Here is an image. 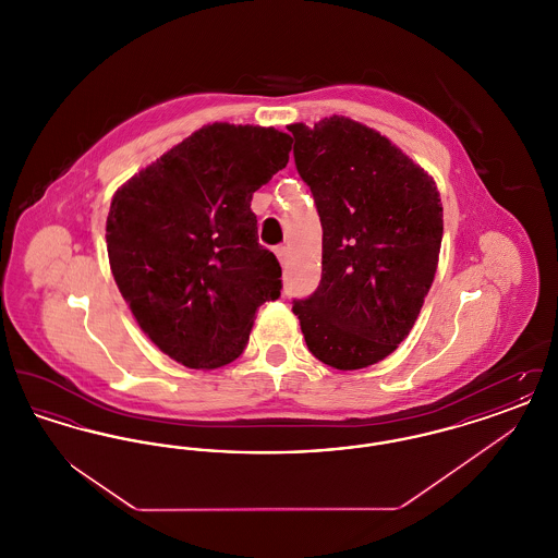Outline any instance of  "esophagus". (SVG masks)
<instances>
[{
	"instance_id": "esophagus-1",
	"label": "esophagus",
	"mask_w": 558,
	"mask_h": 558,
	"mask_svg": "<svg viewBox=\"0 0 558 558\" xmlns=\"http://www.w3.org/2000/svg\"><path fill=\"white\" fill-rule=\"evenodd\" d=\"M276 257L280 259L282 266H287V262H289V257H291V248H289V246H278V248H276Z\"/></svg>"
}]
</instances>
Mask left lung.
<instances>
[{
	"mask_svg": "<svg viewBox=\"0 0 558 558\" xmlns=\"http://www.w3.org/2000/svg\"><path fill=\"white\" fill-rule=\"evenodd\" d=\"M289 132L322 221L318 291L292 312L319 362L368 368L398 349L423 310L444 236L439 190L387 135L349 117Z\"/></svg>",
	"mask_w": 558,
	"mask_h": 558,
	"instance_id": "obj_1",
	"label": "left lung"
}]
</instances>
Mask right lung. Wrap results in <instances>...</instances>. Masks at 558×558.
Masks as SVG:
<instances>
[{
    "instance_id": "obj_1",
    "label": "right lung",
    "mask_w": 558,
    "mask_h": 558,
    "mask_svg": "<svg viewBox=\"0 0 558 558\" xmlns=\"http://www.w3.org/2000/svg\"><path fill=\"white\" fill-rule=\"evenodd\" d=\"M292 137L213 123L137 171L110 201L108 264L142 332L178 364L234 362L282 269L257 239L253 192L287 167Z\"/></svg>"
}]
</instances>
